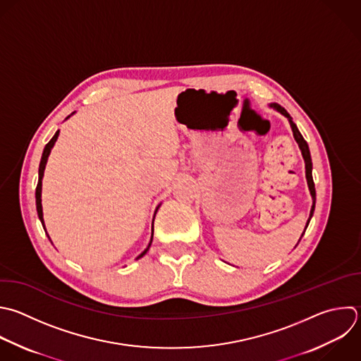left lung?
Returning <instances> with one entry per match:
<instances>
[{"mask_svg": "<svg viewBox=\"0 0 361 361\" xmlns=\"http://www.w3.org/2000/svg\"><path fill=\"white\" fill-rule=\"evenodd\" d=\"M269 107H272L274 110H276L278 113H281L282 116H285V117L288 118V121H289V126H290V128H292V133H293V138H295V141L298 142V145H299V149H300V152H302V157H303V159H305V173H306V182H307V188H309V192H310V196H312V207H310V214H309V219H307V221H306V226H305V230H306V227H307V224H309V221H310V219H312V216H313V212H314V203H316V190H314V183H313V178H312V158H310V151H309L307 142L303 140L302 134L299 133V130H298L296 124L292 121V117L288 114V111H286L285 109H282L281 106L275 104V103H272ZM303 234H305V231L302 233V235H303ZM302 235H300V238H302ZM300 238H299V241H300ZM299 241H298V243H299ZM296 245H298V244H296Z\"/></svg>", "mask_w": 361, "mask_h": 361, "instance_id": "8db88e82", "label": "left lung"}]
</instances>
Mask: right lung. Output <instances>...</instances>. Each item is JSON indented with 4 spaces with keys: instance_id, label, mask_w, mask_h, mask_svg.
<instances>
[{
    "instance_id": "obj_1",
    "label": "right lung",
    "mask_w": 361,
    "mask_h": 361,
    "mask_svg": "<svg viewBox=\"0 0 361 361\" xmlns=\"http://www.w3.org/2000/svg\"><path fill=\"white\" fill-rule=\"evenodd\" d=\"M71 117V116H69ZM69 117H66V120L69 118ZM58 137H59V131H56V134L54 135V138L45 145V149H44V152H42V158H41V164H39V172H38V175H39V178H38V185H37V190H35V197H37V212H38V217H39V220H41V223H42V226H44V228H45V221H44V212H42V179H44V172H45V166H47V162H48V158H49V155H51V151H52V148H54V145H55V142H56V140H58ZM161 206V204H159ZM159 206L157 207V210H155V213H154V219H155V214H157V212H158V209H159ZM154 219H152V235H151V240H149V244H148V247L137 257V259L138 258H141V257H144L145 254H147V251L149 250V247H151V243H152V237H154ZM45 233H47V228H45ZM48 234V233H47ZM48 238H49V234H48ZM51 240V238H49ZM52 243V241H51Z\"/></svg>"
}]
</instances>
